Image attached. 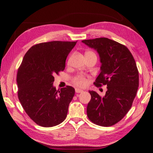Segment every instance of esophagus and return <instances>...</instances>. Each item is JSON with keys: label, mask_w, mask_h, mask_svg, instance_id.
Returning a JSON list of instances; mask_svg holds the SVG:
<instances>
[{"label": "esophagus", "mask_w": 153, "mask_h": 153, "mask_svg": "<svg viewBox=\"0 0 153 153\" xmlns=\"http://www.w3.org/2000/svg\"><path fill=\"white\" fill-rule=\"evenodd\" d=\"M75 91H76V93H82V91H83V90H80V89H79V88H76Z\"/></svg>", "instance_id": "obj_1"}]
</instances>
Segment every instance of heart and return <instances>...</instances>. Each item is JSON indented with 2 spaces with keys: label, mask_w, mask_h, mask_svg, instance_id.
I'll list each match as a JSON object with an SVG mask.
<instances>
[{
  "label": "heart",
  "mask_w": 153,
  "mask_h": 153,
  "mask_svg": "<svg viewBox=\"0 0 153 153\" xmlns=\"http://www.w3.org/2000/svg\"><path fill=\"white\" fill-rule=\"evenodd\" d=\"M73 82L74 84L77 86L84 87L86 85L87 80L85 78V76H84L83 75H81V74H79V75H77L74 78Z\"/></svg>",
  "instance_id": "b5f03b06"
}]
</instances>
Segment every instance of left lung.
Wrapping results in <instances>:
<instances>
[{
	"label": "left lung",
	"mask_w": 153,
	"mask_h": 153,
	"mask_svg": "<svg viewBox=\"0 0 153 153\" xmlns=\"http://www.w3.org/2000/svg\"><path fill=\"white\" fill-rule=\"evenodd\" d=\"M99 53L101 73L94 84L107 85L105 96L89 91L91 100L87 115L93 123L111 126L121 120L131 107L139 86V72L133 56L126 46L109 39L82 41Z\"/></svg>",
	"instance_id": "8db88e82"
}]
</instances>
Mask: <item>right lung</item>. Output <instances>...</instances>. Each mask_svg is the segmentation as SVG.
Returning <instances> with one entry per match:
<instances>
[{"mask_svg":"<svg viewBox=\"0 0 153 153\" xmlns=\"http://www.w3.org/2000/svg\"><path fill=\"white\" fill-rule=\"evenodd\" d=\"M76 42L37 44L27 52L19 67V100L28 116L40 126H55L66 118L75 91L70 86L57 90L53 83L54 76L65 69L67 57Z\"/></svg>","mask_w":153,"mask_h":153,"instance_id":"1","label":"right lung"}]
</instances>
